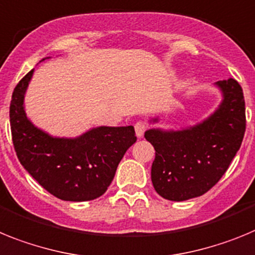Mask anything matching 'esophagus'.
<instances>
[{"mask_svg": "<svg viewBox=\"0 0 255 255\" xmlns=\"http://www.w3.org/2000/svg\"><path fill=\"white\" fill-rule=\"evenodd\" d=\"M146 129H147V126H146L143 122H137L136 125H134V132H136V136L138 137V138H141V137L143 136Z\"/></svg>", "mask_w": 255, "mask_h": 255, "instance_id": "34e87169", "label": "esophagus"}]
</instances>
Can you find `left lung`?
<instances>
[{
  "label": "left lung",
  "mask_w": 255,
  "mask_h": 255,
  "mask_svg": "<svg viewBox=\"0 0 255 255\" xmlns=\"http://www.w3.org/2000/svg\"><path fill=\"white\" fill-rule=\"evenodd\" d=\"M222 100L204 121L181 129L150 128L154 146L151 181L161 198L183 201L209 191L229 168L245 133V100L234 78L214 83ZM159 117L150 118L155 125Z\"/></svg>",
  "instance_id": "obj_1"
}]
</instances>
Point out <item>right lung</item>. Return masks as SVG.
Instances as JSON below:
<instances>
[{"label":"right lung","mask_w":255,"mask_h":255,"mask_svg":"<svg viewBox=\"0 0 255 255\" xmlns=\"http://www.w3.org/2000/svg\"><path fill=\"white\" fill-rule=\"evenodd\" d=\"M33 73L34 69L17 83L11 97V134L17 159L43 189L61 200L100 198L123 155L136 142L134 128L100 126L77 137L51 136L35 127L25 113L24 100Z\"/></svg>","instance_id":"add662e5"}]
</instances>
